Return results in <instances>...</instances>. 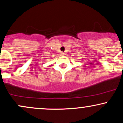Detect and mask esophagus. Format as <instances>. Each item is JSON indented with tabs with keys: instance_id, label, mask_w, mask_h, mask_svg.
Returning <instances> with one entry per match:
<instances>
[{
	"instance_id": "esophagus-1",
	"label": "esophagus",
	"mask_w": 123,
	"mask_h": 123,
	"mask_svg": "<svg viewBox=\"0 0 123 123\" xmlns=\"http://www.w3.org/2000/svg\"><path fill=\"white\" fill-rule=\"evenodd\" d=\"M61 54L62 56H63V55H65V54L64 53H61Z\"/></svg>"
}]
</instances>
